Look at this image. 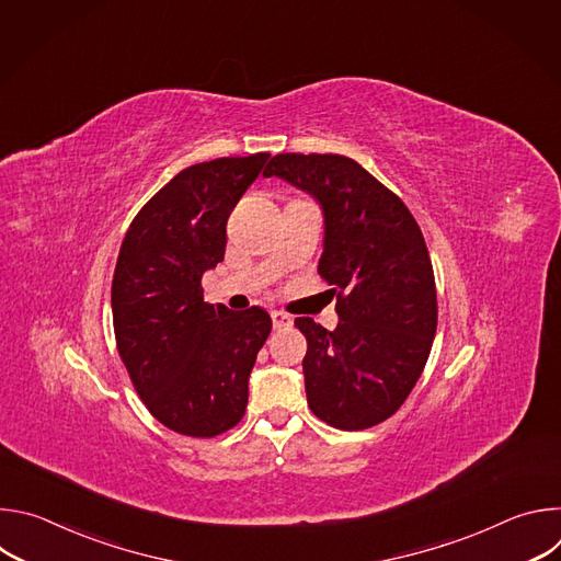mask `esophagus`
Segmentation results:
<instances>
[{"instance_id": "esophagus-1", "label": "esophagus", "mask_w": 561, "mask_h": 561, "mask_svg": "<svg viewBox=\"0 0 561 561\" xmlns=\"http://www.w3.org/2000/svg\"><path fill=\"white\" fill-rule=\"evenodd\" d=\"M271 317H273L275 331H288V329L293 327V319H290L286 312H282V310H273Z\"/></svg>"}]
</instances>
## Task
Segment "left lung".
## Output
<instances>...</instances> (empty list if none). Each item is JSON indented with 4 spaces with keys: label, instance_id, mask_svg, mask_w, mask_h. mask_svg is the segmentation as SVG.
<instances>
[{
    "label": "left lung",
    "instance_id": "left-lung-1",
    "mask_svg": "<svg viewBox=\"0 0 561 561\" xmlns=\"http://www.w3.org/2000/svg\"><path fill=\"white\" fill-rule=\"evenodd\" d=\"M273 175L322 206L317 271L337 293L335 331L295 319L308 342V407L335 428H370L407 402L431 355L437 293L424 234L407 204L351 157L282 152L264 171Z\"/></svg>",
    "mask_w": 561,
    "mask_h": 561
}]
</instances>
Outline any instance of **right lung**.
Segmentation results:
<instances>
[{
  "label": "right lung",
  "mask_w": 561,
  "mask_h": 561,
  "mask_svg": "<svg viewBox=\"0 0 561 561\" xmlns=\"http://www.w3.org/2000/svg\"><path fill=\"white\" fill-rule=\"evenodd\" d=\"M268 157L184 169L144 204L119 249L111 290L117 351L150 415L180 435H221L249 404L271 314L206 304L202 275L224 260L226 221Z\"/></svg>",
  "instance_id": "add662e5"
}]
</instances>
